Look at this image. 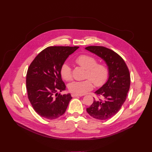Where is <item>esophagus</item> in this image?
Segmentation results:
<instances>
[{
  "label": "esophagus",
  "instance_id": "obj_1",
  "mask_svg": "<svg viewBox=\"0 0 152 152\" xmlns=\"http://www.w3.org/2000/svg\"><path fill=\"white\" fill-rule=\"evenodd\" d=\"M72 96L73 97H80V96H82V95H79V94H76L73 93V94H72Z\"/></svg>",
  "mask_w": 152,
  "mask_h": 152
}]
</instances>
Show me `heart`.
Here are the masks:
<instances>
[{
	"instance_id": "obj_1",
	"label": "heart",
	"mask_w": 152,
	"mask_h": 152,
	"mask_svg": "<svg viewBox=\"0 0 152 152\" xmlns=\"http://www.w3.org/2000/svg\"><path fill=\"white\" fill-rule=\"evenodd\" d=\"M79 66L86 69L85 77L88 78L82 81H73L69 85L70 92L82 95L93 88V82L97 86L103 85L107 79L109 70L103 64L97 63V59L92 55L82 54L79 55L75 59ZM62 77L70 80L72 79V72L67 63L63 64L60 70Z\"/></svg>"
}]
</instances>
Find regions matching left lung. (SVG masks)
Here are the masks:
<instances>
[{
  "label": "left lung",
  "instance_id": "8db88e82",
  "mask_svg": "<svg viewBox=\"0 0 152 152\" xmlns=\"http://www.w3.org/2000/svg\"><path fill=\"white\" fill-rule=\"evenodd\" d=\"M87 50L100 57L109 70L107 82L95 94L103 100L95 99L86 111L93 118L104 120L115 115L124 103L131 84L129 69L123 59L114 51L103 46H88Z\"/></svg>",
  "mask_w": 152,
  "mask_h": 152
}]
</instances>
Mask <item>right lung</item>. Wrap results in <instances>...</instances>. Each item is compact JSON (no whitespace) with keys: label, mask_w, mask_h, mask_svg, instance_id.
<instances>
[{"label":"right lung","mask_w":152,"mask_h":152,"mask_svg":"<svg viewBox=\"0 0 152 152\" xmlns=\"http://www.w3.org/2000/svg\"><path fill=\"white\" fill-rule=\"evenodd\" d=\"M79 47L50 46L42 50L33 60L26 75L28 99L35 111L49 120L56 119L66 112L70 94H58L66 90L61 79L62 65Z\"/></svg>","instance_id":"obj_1"}]
</instances>
